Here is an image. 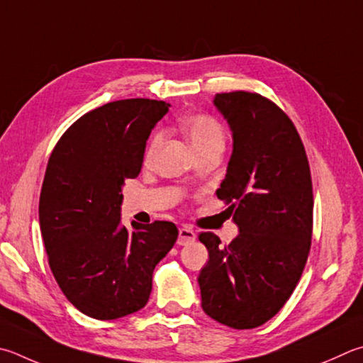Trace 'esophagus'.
<instances>
[{"label":"esophagus","mask_w":363,"mask_h":363,"mask_svg":"<svg viewBox=\"0 0 363 363\" xmlns=\"http://www.w3.org/2000/svg\"><path fill=\"white\" fill-rule=\"evenodd\" d=\"M195 241V232L192 228L182 227L179 228V236H177V245L179 246H186L189 242Z\"/></svg>","instance_id":"34e87169"}]
</instances>
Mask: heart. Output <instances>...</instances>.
<instances>
[{
	"mask_svg": "<svg viewBox=\"0 0 363 363\" xmlns=\"http://www.w3.org/2000/svg\"><path fill=\"white\" fill-rule=\"evenodd\" d=\"M182 130L195 150L208 147L211 144H223V140H225L222 125L211 116H189L186 121L182 122ZM160 140L162 136L157 133L152 136V140L149 141L146 149V160H149L150 157L154 155L157 146L160 144Z\"/></svg>",
	"mask_w": 363,
	"mask_h": 363,
	"instance_id": "obj_1",
	"label": "heart"
}]
</instances>
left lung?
<instances>
[{
    "mask_svg": "<svg viewBox=\"0 0 363 363\" xmlns=\"http://www.w3.org/2000/svg\"><path fill=\"white\" fill-rule=\"evenodd\" d=\"M213 103L233 138L216 194L240 233L227 246L200 233L209 254L199 276L201 308L242 330L272 319L300 279L311 247L313 184L298 131L274 103L249 91L217 94Z\"/></svg>",
    "mask_w": 363,
    "mask_h": 363,
    "instance_id": "left-lung-1",
    "label": "left lung"
}]
</instances>
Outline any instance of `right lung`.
<instances>
[{"label": "right lung", "mask_w": 363, "mask_h": 363, "mask_svg": "<svg viewBox=\"0 0 363 363\" xmlns=\"http://www.w3.org/2000/svg\"><path fill=\"white\" fill-rule=\"evenodd\" d=\"M169 104L146 98L90 111L52 150L39 227L62 292L85 315L113 320L146 306L157 263L177 240L173 222H121L122 187L140 174L146 141Z\"/></svg>", "instance_id": "1"}]
</instances>
